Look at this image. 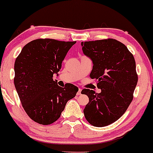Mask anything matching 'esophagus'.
<instances>
[{
  "instance_id": "esophagus-1",
  "label": "esophagus",
  "mask_w": 153,
  "mask_h": 153,
  "mask_svg": "<svg viewBox=\"0 0 153 153\" xmlns=\"http://www.w3.org/2000/svg\"><path fill=\"white\" fill-rule=\"evenodd\" d=\"M81 89H80V88H79V89H78V93H77V95H80L81 94Z\"/></svg>"
}]
</instances>
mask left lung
<instances>
[{"mask_svg": "<svg viewBox=\"0 0 153 153\" xmlns=\"http://www.w3.org/2000/svg\"><path fill=\"white\" fill-rule=\"evenodd\" d=\"M81 46L93 62L90 78L102 91L82 90L89 99L85 117L94 126H106L118 120L133 100L138 81L135 59L123 43L112 38L81 42Z\"/></svg>", "mask_w": 153, "mask_h": 153, "instance_id": "1", "label": "left lung"}]
</instances>
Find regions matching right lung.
Segmentation results:
<instances>
[{"mask_svg": "<svg viewBox=\"0 0 153 153\" xmlns=\"http://www.w3.org/2000/svg\"><path fill=\"white\" fill-rule=\"evenodd\" d=\"M76 41L39 38L23 47L14 63V85L25 111L33 120L49 125L57 120L78 88L59 86L57 75L70 48Z\"/></svg>", "mask_w": 153, "mask_h": 153, "instance_id": "obj_1", "label": "right lung"}]
</instances>
